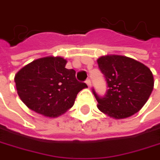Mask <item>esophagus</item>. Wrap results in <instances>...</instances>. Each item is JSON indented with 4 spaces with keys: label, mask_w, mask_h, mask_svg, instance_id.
I'll return each mask as SVG.
<instances>
[{
    "label": "esophagus",
    "mask_w": 160,
    "mask_h": 160,
    "mask_svg": "<svg viewBox=\"0 0 160 160\" xmlns=\"http://www.w3.org/2000/svg\"><path fill=\"white\" fill-rule=\"evenodd\" d=\"M85 82H86V84L88 85V87L90 88V87H91V85H92V82H91V80H90V79H87Z\"/></svg>",
    "instance_id": "1"
}]
</instances>
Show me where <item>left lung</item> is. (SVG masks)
Wrapping results in <instances>:
<instances>
[{"label":"left lung","instance_id":"1","mask_svg":"<svg viewBox=\"0 0 160 160\" xmlns=\"http://www.w3.org/2000/svg\"><path fill=\"white\" fill-rule=\"evenodd\" d=\"M97 63L108 87L103 97L92 89L98 109L114 119L126 118L138 112L148 102L154 88L151 70L139 61L118 55L101 57Z\"/></svg>","mask_w":160,"mask_h":160}]
</instances>
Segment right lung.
<instances>
[{
    "mask_svg": "<svg viewBox=\"0 0 160 160\" xmlns=\"http://www.w3.org/2000/svg\"><path fill=\"white\" fill-rule=\"evenodd\" d=\"M67 60L47 57L34 60L15 77L17 93L29 108L48 117H57L71 108L77 94L87 84L76 79V71L68 69Z\"/></svg>",
    "mask_w": 160,
    "mask_h": 160,
    "instance_id": "right-lung-1",
    "label": "right lung"
}]
</instances>
